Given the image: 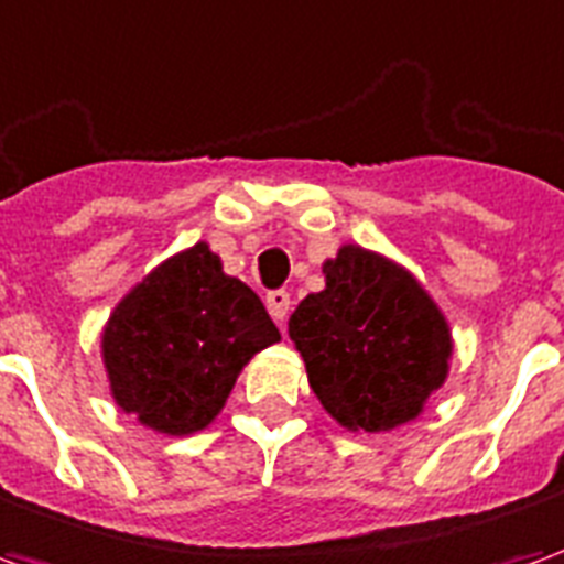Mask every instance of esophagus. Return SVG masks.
I'll return each instance as SVG.
<instances>
[{
  "label": "esophagus",
  "instance_id": "34e87169",
  "mask_svg": "<svg viewBox=\"0 0 564 564\" xmlns=\"http://www.w3.org/2000/svg\"><path fill=\"white\" fill-rule=\"evenodd\" d=\"M265 305H269V314L274 317V323H283L286 314H290V293L286 290H269L265 293Z\"/></svg>",
  "mask_w": 564,
  "mask_h": 564
}]
</instances>
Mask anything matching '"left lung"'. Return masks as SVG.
Here are the masks:
<instances>
[{
    "mask_svg": "<svg viewBox=\"0 0 564 564\" xmlns=\"http://www.w3.org/2000/svg\"><path fill=\"white\" fill-rule=\"evenodd\" d=\"M323 274L326 290L290 317L311 390L347 429L387 432L414 420L447 378L441 311L414 278L362 247H344Z\"/></svg>",
    "mask_w": 564,
    "mask_h": 564,
    "instance_id": "8db88e82",
    "label": "left lung"
}]
</instances>
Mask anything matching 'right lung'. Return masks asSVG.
<instances>
[{
    "instance_id": "1",
    "label": "right lung",
    "mask_w": 564,
    "mask_h": 564,
    "mask_svg": "<svg viewBox=\"0 0 564 564\" xmlns=\"http://www.w3.org/2000/svg\"><path fill=\"white\" fill-rule=\"evenodd\" d=\"M278 338L259 295L196 245L117 305L102 350L123 411L165 435H189L220 414L247 359Z\"/></svg>"
}]
</instances>
